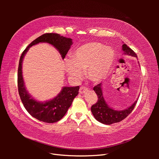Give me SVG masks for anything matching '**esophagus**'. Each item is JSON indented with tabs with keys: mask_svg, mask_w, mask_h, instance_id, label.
<instances>
[{
	"mask_svg": "<svg viewBox=\"0 0 159 159\" xmlns=\"http://www.w3.org/2000/svg\"><path fill=\"white\" fill-rule=\"evenodd\" d=\"M88 90V89L86 88H85L84 86H82V87H81L80 88V90H79V92H80V94H83V93H84L86 91Z\"/></svg>",
	"mask_w": 159,
	"mask_h": 159,
	"instance_id": "esophagus-1",
	"label": "esophagus"
}]
</instances>
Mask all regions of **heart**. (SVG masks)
Returning <instances> with one entry per match:
<instances>
[{
  "mask_svg": "<svg viewBox=\"0 0 159 159\" xmlns=\"http://www.w3.org/2000/svg\"><path fill=\"white\" fill-rule=\"evenodd\" d=\"M114 61V53L109 47L98 42H89L78 47L71 60L64 62V70L74 80L82 77L85 71L88 79L99 83L108 75Z\"/></svg>",
  "mask_w": 159,
  "mask_h": 159,
  "instance_id": "1",
  "label": "heart"
}]
</instances>
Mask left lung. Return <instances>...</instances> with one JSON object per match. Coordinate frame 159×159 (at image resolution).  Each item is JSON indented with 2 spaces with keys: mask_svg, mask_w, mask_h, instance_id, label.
<instances>
[{
  "mask_svg": "<svg viewBox=\"0 0 159 159\" xmlns=\"http://www.w3.org/2000/svg\"><path fill=\"white\" fill-rule=\"evenodd\" d=\"M122 50L124 54L133 57H137L134 52L125 44H123ZM93 90L98 96V100L97 103L91 106V111L95 119L103 124L111 125L115 123L121 121L132 112L137 102V100H136L131 106L123 110H115L112 107H110L107 102H105L103 95L102 83L95 86Z\"/></svg>",
  "mask_w": 159,
  "mask_h": 159,
  "instance_id": "obj_1",
  "label": "left lung"
}]
</instances>
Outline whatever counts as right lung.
<instances>
[{
  "label": "right lung",
  "instance_id": "obj_1",
  "mask_svg": "<svg viewBox=\"0 0 159 159\" xmlns=\"http://www.w3.org/2000/svg\"><path fill=\"white\" fill-rule=\"evenodd\" d=\"M43 42L48 43L58 50L62 59L65 58L66 55L73 44L71 38L55 33L44 34L32 42L22 52L19 61L18 88L19 95L27 111L33 117L40 121L52 123L60 121L66 115L74 99L78 95L80 87L64 86L55 98L44 102H38L28 93L22 75L23 59L30 47Z\"/></svg>",
  "mask_w": 159,
  "mask_h": 159
}]
</instances>
